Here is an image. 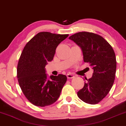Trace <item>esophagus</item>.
<instances>
[{
	"instance_id": "1",
	"label": "esophagus",
	"mask_w": 126,
	"mask_h": 126,
	"mask_svg": "<svg viewBox=\"0 0 126 126\" xmlns=\"http://www.w3.org/2000/svg\"><path fill=\"white\" fill-rule=\"evenodd\" d=\"M67 78H69V79H71V78H74L75 77V76L73 74H67Z\"/></svg>"
}]
</instances>
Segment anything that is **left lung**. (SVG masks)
<instances>
[{
    "mask_svg": "<svg viewBox=\"0 0 126 126\" xmlns=\"http://www.w3.org/2000/svg\"><path fill=\"white\" fill-rule=\"evenodd\" d=\"M69 39L80 48L83 61L89 63L94 70L92 78L86 79L77 95L85 103L96 104L108 94L113 86L116 70L115 52L103 37L93 33L79 32Z\"/></svg>",
    "mask_w": 126,
    "mask_h": 126,
    "instance_id": "obj_1",
    "label": "left lung"
}]
</instances>
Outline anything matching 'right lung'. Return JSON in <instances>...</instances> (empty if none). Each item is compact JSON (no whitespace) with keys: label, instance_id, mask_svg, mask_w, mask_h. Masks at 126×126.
<instances>
[{"label":"right lung","instance_id":"obj_1","mask_svg":"<svg viewBox=\"0 0 126 126\" xmlns=\"http://www.w3.org/2000/svg\"><path fill=\"white\" fill-rule=\"evenodd\" d=\"M68 36L40 32L23 48L17 66L18 83L26 98L36 106L46 107L56 102L66 82L65 75L48 77L45 67L53 60L58 45Z\"/></svg>","mask_w":126,"mask_h":126}]
</instances>
